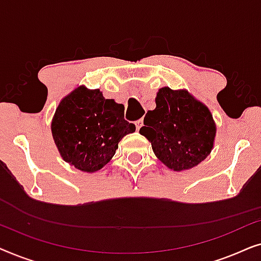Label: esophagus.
Segmentation results:
<instances>
[{"mask_svg": "<svg viewBox=\"0 0 261 261\" xmlns=\"http://www.w3.org/2000/svg\"><path fill=\"white\" fill-rule=\"evenodd\" d=\"M142 126H144V121H142V120L135 121V127H137V130L140 129V128H141Z\"/></svg>", "mask_w": 261, "mask_h": 261, "instance_id": "34e87169", "label": "esophagus"}]
</instances>
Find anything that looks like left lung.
<instances>
[{
    "instance_id": "1",
    "label": "left lung",
    "mask_w": 261,
    "mask_h": 261,
    "mask_svg": "<svg viewBox=\"0 0 261 261\" xmlns=\"http://www.w3.org/2000/svg\"><path fill=\"white\" fill-rule=\"evenodd\" d=\"M155 109L148 110L140 134L151 142L156 158L170 170L197 166L214 148L216 123L208 107L185 89H159Z\"/></svg>"
}]
</instances>
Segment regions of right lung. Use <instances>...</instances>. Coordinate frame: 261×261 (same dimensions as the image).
I'll return each mask as SVG.
<instances>
[{
    "label": "right lung",
    "instance_id": "1",
    "mask_svg": "<svg viewBox=\"0 0 261 261\" xmlns=\"http://www.w3.org/2000/svg\"><path fill=\"white\" fill-rule=\"evenodd\" d=\"M123 113V105L106 99L99 89L77 87L59 102L51 122L60 156L83 172L101 170L112 160L121 139L135 132Z\"/></svg>",
    "mask_w": 261,
    "mask_h": 261
}]
</instances>
